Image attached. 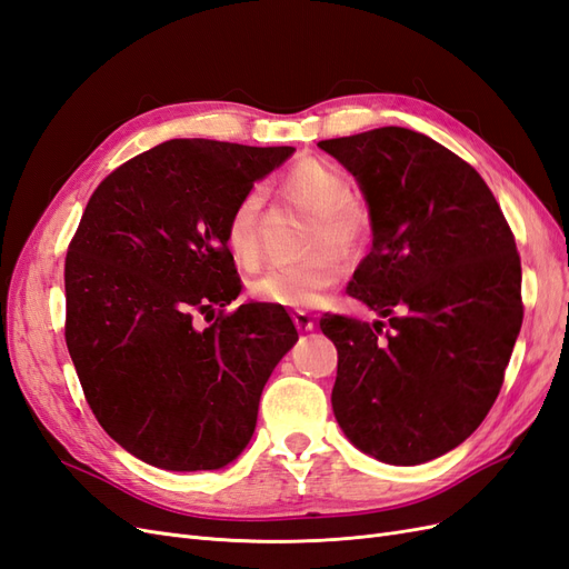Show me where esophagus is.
<instances>
[{
	"label": "esophagus",
	"mask_w": 569,
	"mask_h": 569,
	"mask_svg": "<svg viewBox=\"0 0 569 569\" xmlns=\"http://www.w3.org/2000/svg\"><path fill=\"white\" fill-rule=\"evenodd\" d=\"M295 325H297V330H303V332H308V330H313L316 327V322H313V316L308 313V311H295Z\"/></svg>",
	"instance_id": "1"
}]
</instances>
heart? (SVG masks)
<instances>
[{
	"mask_svg": "<svg viewBox=\"0 0 569 569\" xmlns=\"http://www.w3.org/2000/svg\"><path fill=\"white\" fill-rule=\"evenodd\" d=\"M351 182L341 168L322 159H303L282 178V192L308 213V249H316L297 263L272 266L249 287L251 297L263 303L313 306L343 270L341 258L363 249L375 230V216L368 199L349 192ZM263 194L258 187L234 201L226 220V247L242 268H253L261 258Z\"/></svg>",
	"mask_w": 569,
	"mask_h": 569,
	"instance_id": "obj_1",
	"label": "heart"
}]
</instances>
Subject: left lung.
<instances>
[{
    "label": "left lung",
    "mask_w": 569,
    "mask_h": 569,
    "mask_svg": "<svg viewBox=\"0 0 569 569\" xmlns=\"http://www.w3.org/2000/svg\"><path fill=\"white\" fill-rule=\"evenodd\" d=\"M320 149L347 166L375 216L349 295L389 318L325 313L337 347L332 408L360 451L420 465L468 439L503 387L522 327V268L508 220L477 170L406 128Z\"/></svg>",
    "instance_id": "left-lung-1"
}]
</instances>
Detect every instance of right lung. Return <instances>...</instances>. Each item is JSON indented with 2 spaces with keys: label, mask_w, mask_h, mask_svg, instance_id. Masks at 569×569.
Segmentation results:
<instances>
[{
  "label": "right lung",
  "mask_w": 569,
  "mask_h": 569,
  "mask_svg": "<svg viewBox=\"0 0 569 569\" xmlns=\"http://www.w3.org/2000/svg\"><path fill=\"white\" fill-rule=\"evenodd\" d=\"M291 151L163 142L99 182L68 244L66 347L82 393L104 432L153 468L232 462L299 339L280 306L226 313L242 282L222 237L234 201ZM197 315L214 322L197 328Z\"/></svg>",
  "instance_id": "obj_1"
}]
</instances>
